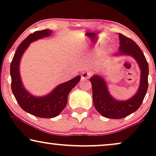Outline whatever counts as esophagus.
<instances>
[{
    "mask_svg": "<svg viewBox=\"0 0 156 156\" xmlns=\"http://www.w3.org/2000/svg\"><path fill=\"white\" fill-rule=\"evenodd\" d=\"M91 72H82V80H88V79L90 78V76H91Z\"/></svg>",
    "mask_w": 156,
    "mask_h": 156,
    "instance_id": "34e87169",
    "label": "esophagus"
}]
</instances>
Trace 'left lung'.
Segmentation results:
<instances>
[{
    "label": "left lung",
    "mask_w": 156,
    "mask_h": 156,
    "mask_svg": "<svg viewBox=\"0 0 156 156\" xmlns=\"http://www.w3.org/2000/svg\"><path fill=\"white\" fill-rule=\"evenodd\" d=\"M120 46L116 55H130L136 59L139 65L140 81L139 88L136 94L126 101H118L108 92L107 85L101 76L94 75L90 78L92 86L93 103L96 109L106 118L118 119L125 118L138 109L144 101L148 90V65L139 46L133 40L119 34Z\"/></svg>",
    "instance_id": "left-lung-1"
}]
</instances>
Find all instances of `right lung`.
<instances>
[{"label": "right lung", "instance_id": "add662e5", "mask_svg": "<svg viewBox=\"0 0 156 156\" xmlns=\"http://www.w3.org/2000/svg\"><path fill=\"white\" fill-rule=\"evenodd\" d=\"M51 33L52 31L46 29L27 36L18 47L10 64L11 89L17 102L25 112L40 118H54L58 116L67 105L69 92L81 79L80 76H76L58 85L48 95L41 97L33 96L24 88L19 71L21 57L31 42L50 36Z\"/></svg>", "mask_w": 156, "mask_h": 156}]
</instances>
